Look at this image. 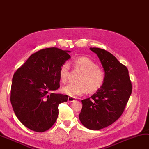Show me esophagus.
I'll return each mask as SVG.
<instances>
[{
    "label": "esophagus",
    "mask_w": 149,
    "mask_h": 149,
    "mask_svg": "<svg viewBox=\"0 0 149 149\" xmlns=\"http://www.w3.org/2000/svg\"><path fill=\"white\" fill-rule=\"evenodd\" d=\"M76 100V99L74 97H69L68 99H67V100L68 102H74V101Z\"/></svg>",
    "instance_id": "obj_1"
}]
</instances>
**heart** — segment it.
Returning a JSON list of instances; mask_svg holds the SVG:
<instances>
[{
  "label": "heart",
  "instance_id": "1",
  "mask_svg": "<svg viewBox=\"0 0 149 149\" xmlns=\"http://www.w3.org/2000/svg\"><path fill=\"white\" fill-rule=\"evenodd\" d=\"M74 69L82 72L78 78L77 84H69L63 87L61 91L70 97L80 96L88 91L93 93L102 86L105 80L104 71L98 67L90 58L80 56L72 61ZM70 73V67L67 62L63 63L59 70V76L61 82H65Z\"/></svg>",
  "mask_w": 149,
  "mask_h": 149
}]
</instances>
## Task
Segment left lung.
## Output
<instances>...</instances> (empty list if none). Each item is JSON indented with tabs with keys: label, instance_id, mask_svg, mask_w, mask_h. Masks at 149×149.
I'll use <instances>...</instances> for the list:
<instances>
[{
	"label": "left lung",
	"instance_id": "left-lung-1",
	"mask_svg": "<svg viewBox=\"0 0 149 149\" xmlns=\"http://www.w3.org/2000/svg\"><path fill=\"white\" fill-rule=\"evenodd\" d=\"M99 57L104 70L102 86L90 98L82 100L79 114L82 124L90 130L108 127L124 111L132 93V83L127 67L111 53L99 48H89Z\"/></svg>",
	"mask_w": 149,
	"mask_h": 149
}]
</instances>
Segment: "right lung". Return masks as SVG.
Here are the masks:
<instances>
[{"label": "right lung", "instance_id": "1", "mask_svg": "<svg viewBox=\"0 0 149 149\" xmlns=\"http://www.w3.org/2000/svg\"><path fill=\"white\" fill-rule=\"evenodd\" d=\"M56 47L33 53L14 73L10 101L15 116L26 128L43 132L56 120L60 103L67 95L52 93L60 88L59 70L71 58Z\"/></svg>", "mask_w": 149, "mask_h": 149}]
</instances>
